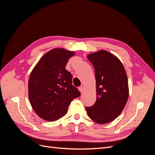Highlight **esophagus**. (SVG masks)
Here are the masks:
<instances>
[{
	"instance_id": "obj_1",
	"label": "esophagus",
	"mask_w": 155,
	"mask_h": 155,
	"mask_svg": "<svg viewBox=\"0 0 155 155\" xmlns=\"http://www.w3.org/2000/svg\"><path fill=\"white\" fill-rule=\"evenodd\" d=\"M78 89H79V91H80V92L81 93H82L83 92V90H84V88H83V86H81V87H79V88H78Z\"/></svg>"
}]
</instances>
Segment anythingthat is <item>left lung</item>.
Masks as SVG:
<instances>
[{"instance_id":"obj_1","label":"left lung","mask_w":155,"mask_h":155,"mask_svg":"<svg viewBox=\"0 0 155 155\" xmlns=\"http://www.w3.org/2000/svg\"><path fill=\"white\" fill-rule=\"evenodd\" d=\"M87 58L95 70L96 101L86 107L89 118L98 124L114 120L127 104L129 97L127 76L122 63L105 50L89 54Z\"/></svg>"}]
</instances>
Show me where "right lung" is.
<instances>
[{"label":"right lung","instance_id":"right-lung-1","mask_svg":"<svg viewBox=\"0 0 155 155\" xmlns=\"http://www.w3.org/2000/svg\"><path fill=\"white\" fill-rule=\"evenodd\" d=\"M74 54L63 48L51 50L41 58L30 74V104L35 113L46 121L64 116L71 101L81 95L72 85V74L65 69Z\"/></svg>","mask_w":155,"mask_h":155}]
</instances>
